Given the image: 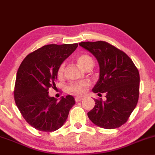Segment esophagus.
Returning <instances> with one entry per match:
<instances>
[{
    "label": "esophagus",
    "mask_w": 155,
    "mask_h": 155,
    "mask_svg": "<svg viewBox=\"0 0 155 155\" xmlns=\"http://www.w3.org/2000/svg\"><path fill=\"white\" fill-rule=\"evenodd\" d=\"M81 100H83L82 97H75L76 102H79V101H81Z\"/></svg>",
    "instance_id": "1"
}]
</instances>
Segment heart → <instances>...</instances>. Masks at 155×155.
I'll use <instances>...</instances> for the list:
<instances>
[{
  "label": "heart",
  "mask_w": 155,
  "mask_h": 155,
  "mask_svg": "<svg viewBox=\"0 0 155 155\" xmlns=\"http://www.w3.org/2000/svg\"><path fill=\"white\" fill-rule=\"evenodd\" d=\"M76 61L81 68L85 69L90 64L93 63L92 59L87 54H81L76 58ZM64 71V64H61L58 70V77H61ZM90 83L88 81H81L72 83L68 85V90L70 92L76 95H82L87 91Z\"/></svg>",
  "instance_id": "b5f03b06"
}]
</instances>
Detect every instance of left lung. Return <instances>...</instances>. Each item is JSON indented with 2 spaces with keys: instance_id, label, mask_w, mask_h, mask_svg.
<instances>
[{
  "instance_id": "8db88e82",
  "label": "left lung",
  "mask_w": 155,
  "mask_h": 155,
  "mask_svg": "<svg viewBox=\"0 0 155 155\" xmlns=\"http://www.w3.org/2000/svg\"><path fill=\"white\" fill-rule=\"evenodd\" d=\"M79 46L95 57L100 67L99 79L92 92L106 94V101L95 99L87 113L96 125L106 129L120 127L128 120L139 96L140 76L132 60L124 51L103 41L81 42Z\"/></svg>"
}]
</instances>
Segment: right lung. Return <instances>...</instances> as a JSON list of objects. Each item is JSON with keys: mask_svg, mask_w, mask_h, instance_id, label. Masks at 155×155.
<instances>
[{"mask_svg": "<svg viewBox=\"0 0 155 155\" xmlns=\"http://www.w3.org/2000/svg\"><path fill=\"white\" fill-rule=\"evenodd\" d=\"M78 44H49L30 53L17 71L14 90L21 114L30 125L43 132H52L63 125L75 104L71 95L60 101L49 97V89L55 87L58 70Z\"/></svg>", "mask_w": 155, "mask_h": 155, "instance_id": "obj_1", "label": "right lung"}]
</instances>
